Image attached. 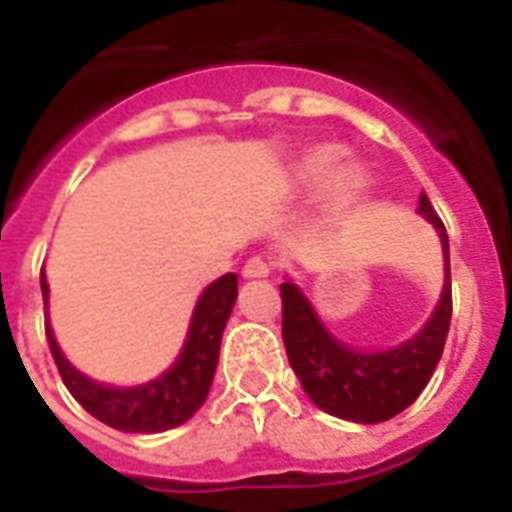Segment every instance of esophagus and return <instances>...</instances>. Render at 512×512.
Masks as SVG:
<instances>
[{
  "mask_svg": "<svg viewBox=\"0 0 512 512\" xmlns=\"http://www.w3.org/2000/svg\"><path fill=\"white\" fill-rule=\"evenodd\" d=\"M268 274H271V266H268L266 260H260V257H252L244 266V279H266Z\"/></svg>",
  "mask_w": 512,
  "mask_h": 512,
  "instance_id": "esophagus-1",
  "label": "esophagus"
}]
</instances>
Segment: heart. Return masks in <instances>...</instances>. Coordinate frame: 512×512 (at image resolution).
Here are the masks:
<instances>
[{
    "instance_id": "obj_1",
    "label": "heart",
    "mask_w": 512,
    "mask_h": 512,
    "mask_svg": "<svg viewBox=\"0 0 512 512\" xmlns=\"http://www.w3.org/2000/svg\"><path fill=\"white\" fill-rule=\"evenodd\" d=\"M337 145L307 147L290 167V186L299 191L321 189L326 213L345 211L370 183V172L359 158H340Z\"/></svg>"
}]
</instances>
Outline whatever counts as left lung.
I'll use <instances>...</instances> for the list:
<instances>
[{
	"instance_id": "left-lung-1",
	"label": "left lung",
	"mask_w": 512,
	"mask_h": 512,
	"mask_svg": "<svg viewBox=\"0 0 512 512\" xmlns=\"http://www.w3.org/2000/svg\"><path fill=\"white\" fill-rule=\"evenodd\" d=\"M417 213L441 241L444 255V288L439 304L417 334L389 348H356L329 332L307 293L285 277L282 290V340L288 362L299 376L304 392L315 406L332 417L376 425L408 408L425 389L439 365L444 340L450 332V244L441 219L433 213L428 194H419Z\"/></svg>"
}]
</instances>
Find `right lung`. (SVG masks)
Instances as JSON below:
<instances>
[{"mask_svg":"<svg viewBox=\"0 0 512 512\" xmlns=\"http://www.w3.org/2000/svg\"><path fill=\"white\" fill-rule=\"evenodd\" d=\"M40 290H43V304L49 307L46 271L40 274ZM235 299H238V274H224L202 290L191 312L189 332L178 359L161 376L150 378L145 384L112 386L84 376L82 370H76L65 359L57 337L51 332V323H46V337L62 381L95 419L123 433H161L189 422L208 400L219 365L224 326L230 321Z\"/></svg>","mask_w":512,"mask_h":512,"instance_id":"add662e5","label":"right lung"}]
</instances>
